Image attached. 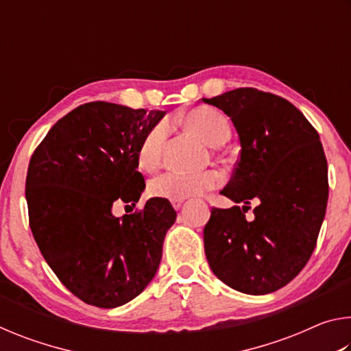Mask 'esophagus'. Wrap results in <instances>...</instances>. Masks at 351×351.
Returning a JSON list of instances; mask_svg holds the SVG:
<instances>
[{"label":"esophagus","instance_id":"34e87169","mask_svg":"<svg viewBox=\"0 0 351 351\" xmlns=\"http://www.w3.org/2000/svg\"><path fill=\"white\" fill-rule=\"evenodd\" d=\"M182 203L184 201L182 199H175V201H171V204H173V207L176 210H180L181 209V206H182Z\"/></svg>","mask_w":351,"mask_h":351}]
</instances>
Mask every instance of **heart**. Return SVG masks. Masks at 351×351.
I'll list each match as a JSON object with an SVG mask.
<instances>
[{
    "label": "heart",
    "mask_w": 351,
    "mask_h": 351,
    "mask_svg": "<svg viewBox=\"0 0 351 351\" xmlns=\"http://www.w3.org/2000/svg\"><path fill=\"white\" fill-rule=\"evenodd\" d=\"M182 121L190 130L199 134L212 147L224 144L230 138V133H232L229 119L215 108H195L189 111ZM169 133V122L161 121L154 123L144 134L138 147V153H136V158H138V162L142 169L153 170L158 167L159 162H161ZM221 181V175L215 170L195 171V173H189V171L182 170H167L161 175L154 176L148 182V193L154 198L169 201L187 199L218 187Z\"/></svg>",
    "instance_id": "obj_1"
}]
</instances>
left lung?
<instances>
[{"mask_svg":"<svg viewBox=\"0 0 351 351\" xmlns=\"http://www.w3.org/2000/svg\"><path fill=\"white\" fill-rule=\"evenodd\" d=\"M223 110L241 150L221 192L245 206L212 207L204 251L219 280L246 294L280 289L305 268L328 201L322 142L308 119L276 94L237 88L203 99ZM258 203L252 220L250 201Z\"/></svg>","mask_w":351,"mask_h":351,"instance_id":"1","label":"left lung"}]
</instances>
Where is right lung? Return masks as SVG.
I'll use <instances>...</instances> for the list:
<instances>
[{
	"instance_id": "add662e5",
	"label": "right lung",
	"mask_w": 351,
	"mask_h": 351,
	"mask_svg": "<svg viewBox=\"0 0 351 351\" xmlns=\"http://www.w3.org/2000/svg\"><path fill=\"white\" fill-rule=\"evenodd\" d=\"M164 114L100 100L83 104L49 130L29 161L34 239L58 280L88 305L127 304L156 274L164 237L176 219L173 206L150 198L121 218L111 207L139 201L145 180L136 153Z\"/></svg>"
}]
</instances>
